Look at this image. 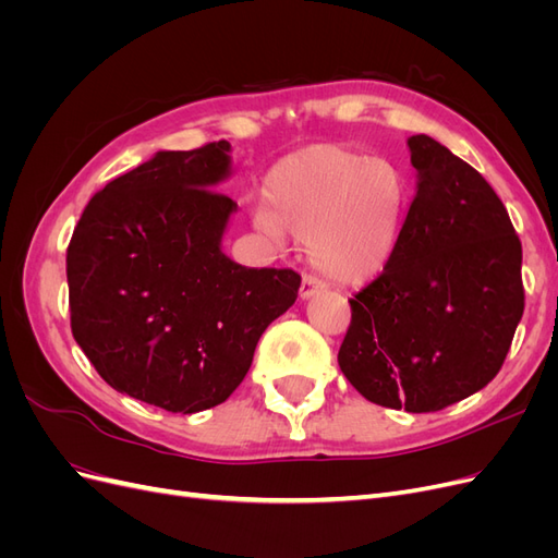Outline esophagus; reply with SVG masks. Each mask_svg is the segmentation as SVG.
Listing matches in <instances>:
<instances>
[{"label": "esophagus", "instance_id": "obj_1", "mask_svg": "<svg viewBox=\"0 0 558 558\" xmlns=\"http://www.w3.org/2000/svg\"><path fill=\"white\" fill-rule=\"evenodd\" d=\"M326 291V281H320L318 277L314 275H305L302 277V283H300V298L307 300V298H314L316 293Z\"/></svg>", "mask_w": 558, "mask_h": 558}]
</instances>
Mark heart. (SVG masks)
I'll list each match as a JSON object with an SVG mask.
<instances>
[{
	"label": "heart",
	"instance_id": "obj_1",
	"mask_svg": "<svg viewBox=\"0 0 558 558\" xmlns=\"http://www.w3.org/2000/svg\"><path fill=\"white\" fill-rule=\"evenodd\" d=\"M258 226L305 242L310 260L340 283H365L391 260L410 181L400 167L340 144H314L283 158L265 183Z\"/></svg>",
	"mask_w": 558,
	"mask_h": 558
}]
</instances>
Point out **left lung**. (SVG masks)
Returning a JSON list of instances; mask_svg holds the SVG:
<instances>
[{
	"instance_id": "left-lung-1",
	"label": "left lung",
	"mask_w": 558,
	"mask_h": 558,
	"mask_svg": "<svg viewBox=\"0 0 558 558\" xmlns=\"http://www.w3.org/2000/svg\"><path fill=\"white\" fill-rule=\"evenodd\" d=\"M408 146L416 197L384 272L349 300L337 363L369 402L421 414L498 375L523 283L519 234L486 179L428 134Z\"/></svg>"
}]
</instances>
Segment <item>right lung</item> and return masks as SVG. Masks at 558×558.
<instances>
[{
    "label": "right lung",
    "mask_w": 558,
    "mask_h": 558,
    "mask_svg": "<svg viewBox=\"0 0 558 558\" xmlns=\"http://www.w3.org/2000/svg\"><path fill=\"white\" fill-rule=\"evenodd\" d=\"M228 150H160L93 195L66 246L74 340L116 391L174 414L228 400L300 289L293 269L221 251Z\"/></svg>",
    "instance_id": "add662e5"
}]
</instances>
